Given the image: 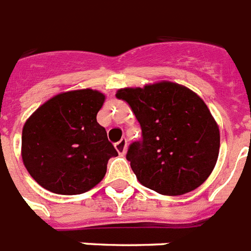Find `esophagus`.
<instances>
[{
  "instance_id": "obj_1",
  "label": "esophagus",
  "mask_w": 251,
  "mask_h": 251,
  "mask_svg": "<svg viewBox=\"0 0 251 251\" xmlns=\"http://www.w3.org/2000/svg\"><path fill=\"white\" fill-rule=\"evenodd\" d=\"M115 149H116V151L120 154V155H124L126 150H127V140H126V138H122L120 141L116 142Z\"/></svg>"
}]
</instances>
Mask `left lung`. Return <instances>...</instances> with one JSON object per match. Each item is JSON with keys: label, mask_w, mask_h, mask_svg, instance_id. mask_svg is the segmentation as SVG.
<instances>
[{"label": "left lung", "mask_w": 251, "mask_h": 251, "mask_svg": "<svg viewBox=\"0 0 251 251\" xmlns=\"http://www.w3.org/2000/svg\"><path fill=\"white\" fill-rule=\"evenodd\" d=\"M116 97L127 102L141 127V140L132 142L126 158L142 185L180 196L207 179L219 155L220 135L197 94L162 81L120 89Z\"/></svg>", "instance_id": "1"}]
</instances>
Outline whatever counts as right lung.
Here are the masks:
<instances>
[{"mask_svg":"<svg viewBox=\"0 0 251 251\" xmlns=\"http://www.w3.org/2000/svg\"><path fill=\"white\" fill-rule=\"evenodd\" d=\"M105 96L92 89L61 93L25 122L22 158L29 175L57 194H81L103 179L118 151L97 123Z\"/></svg>","mask_w":251,"mask_h":251,"instance_id":"add662e5","label":"right lung"}]
</instances>
